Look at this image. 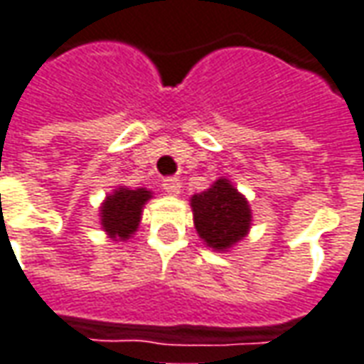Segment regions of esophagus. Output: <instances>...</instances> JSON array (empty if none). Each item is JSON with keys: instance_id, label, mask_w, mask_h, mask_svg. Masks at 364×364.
I'll return each instance as SVG.
<instances>
[{"instance_id": "obj_1", "label": "esophagus", "mask_w": 364, "mask_h": 364, "mask_svg": "<svg viewBox=\"0 0 364 364\" xmlns=\"http://www.w3.org/2000/svg\"><path fill=\"white\" fill-rule=\"evenodd\" d=\"M163 189L171 195H177L181 191V181H179V177H167L165 181H163Z\"/></svg>"}]
</instances>
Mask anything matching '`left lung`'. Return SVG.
<instances>
[{"label": "left lung", "mask_w": 364, "mask_h": 364, "mask_svg": "<svg viewBox=\"0 0 364 364\" xmlns=\"http://www.w3.org/2000/svg\"><path fill=\"white\" fill-rule=\"evenodd\" d=\"M191 207L199 237L218 252H228L250 232V203L228 179H218L207 191L193 195Z\"/></svg>", "instance_id": "left-lung-1"}]
</instances>
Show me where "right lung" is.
Here are the masks:
<instances>
[{"instance_id":"add662e5","label":"right lung","mask_w":364,"mask_h":364,"mask_svg":"<svg viewBox=\"0 0 364 364\" xmlns=\"http://www.w3.org/2000/svg\"><path fill=\"white\" fill-rule=\"evenodd\" d=\"M153 197L146 189H129L119 187L107 195L100 205V225L114 242H127L136 232L144 203Z\"/></svg>"}]
</instances>
